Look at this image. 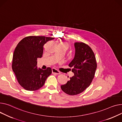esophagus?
Wrapping results in <instances>:
<instances>
[{
	"label": "esophagus",
	"mask_w": 122,
	"mask_h": 122,
	"mask_svg": "<svg viewBox=\"0 0 122 122\" xmlns=\"http://www.w3.org/2000/svg\"><path fill=\"white\" fill-rule=\"evenodd\" d=\"M52 74H56V75H59L60 74V72L58 70H57L55 68H52Z\"/></svg>",
	"instance_id": "obj_1"
}]
</instances>
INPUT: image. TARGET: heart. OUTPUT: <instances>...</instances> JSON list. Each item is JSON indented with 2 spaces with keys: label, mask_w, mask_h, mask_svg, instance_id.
Masks as SVG:
<instances>
[{
  "label": "heart",
  "mask_w": 122,
  "mask_h": 122,
  "mask_svg": "<svg viewBox=\"0 0 122 122\" xmlns=\"http://www.w3.org/2000/svg\"><path fill=\"white\" fill-rule=\"evenodd\" d=\"M64 44H66L67 45H67V43H64Z\"/></svg>",
  "instance_id": "heart-1"
}]
</instances>
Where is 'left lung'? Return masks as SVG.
I'll return each mask as SVG.
<instances>
[{
	"instance_id": "1",
	"label": "left lung",
	"mask_w": 122,
	"mask_h": 122,
	"mask_svg": "<svg viewBox=\"0 0 122 122\" xmlns=\"http://www.w3.org/2000/svg\"><path fill=\"white\" fill-rule=\"evenodd\" d=\"M74 46L75 57L69 64L74 76L61 86L63 91L69 95L79 94L89 86L97 66L94 53L90 46L82 42H76Z\"/></svg>"
}]
</instances>
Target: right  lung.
Segmentation results:
<instances>
[{"instance_id": "1", "label": "right lung", "mask_w": 122, "mask_h": 122, "mask_svg": "<svg viewBox=\"0 0 122 122\" xmlns=\"http://www.w3.org/2000/svg\"><path fill=\"white\" fill-rule=\"evenodd\" d=\"M54 38L45 36H28L22 39L16 46L13 57L12 69L19 84L28 91H35L41 88L51 69H38L37 58H41L43 46Z\"/></svg>"}]
</instances>
